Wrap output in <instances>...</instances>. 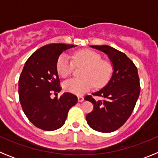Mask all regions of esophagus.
I'll use <instances>...</instances> for the list:
<instances>
[{"mask_svg":"<svg viewBox=\"0 0 158 158\" xmlns=\"http://www.w3.org/2000/svg\"><path fill=\"white\" fill-rule=\"evenodd\" d=\"M77 99H78V101H79V102H83L84 100H85V99H84V97H83V96H78Z\"/></svg>","mask_w":158,"mask_h":158,"instance_id":"34e87169","label":"esophagus"}]
</instances>
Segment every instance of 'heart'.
I'll list each match as a JSON object with an SVG mask.
<instances>
[{"mask_svg": "<svg viewBox=\"0 0 158 158\" xmlns=\"http://www.w3.org/2000/svg\"><path fill=\"white\" fill-rule=\"evenodd\" d=\"M70 57L63 54L57 61V71L62 77L71 75L74 65L85 66L82 70L81 79H70L63 84L66 92L75 95H83L91 90L95 85L97 88L105 85L112 73V65L107 60H102L100 54L91 50H82Z\"/></svg>", "mask_w": 158, "mask_h": 158, "instance_id": "1", "label": "heart"}]
</instances>
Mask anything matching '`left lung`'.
<instances>
[{"label":"left lung","mask_w":158,"mask_h":158,"mask_svg":"<svg viewBox=\"0 0 158 158\" xmlns=\"http://www.w3.org/2000/svg\"><path fill=\"white\" fill-rule=\"evenodd\" d=\"M90 47L107 54L113 73L108 83L93 93L102 100H96L92 96L85 97L93 104V111L86 115V120L95 131L109 133L122 127L135 108L140 93L138 69L126 54L116 49L107 45Z\"/></svg>","instance_id":"obj_1"}]
</instances>
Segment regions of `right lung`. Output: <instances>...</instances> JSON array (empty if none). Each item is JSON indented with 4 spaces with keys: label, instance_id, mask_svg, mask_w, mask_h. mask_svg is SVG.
Here are the masks:
<instances>
[{
    "label": "right lung",
    "instance_id": "add662e5",
    "mask_svg": "<svg viewBox=\"0 0 158 158\" xmlns=\"http://www.w3.org/2000/svg\"><path fill=\"white\" fill-rule=\"evenodd\" d=\"M76 46L52 43L38 49L25 62L19 79V97L23 111L30 122L43 131H51L64 125L68 111L77 97L65 93L58 98L51 97L61 91L57 71L60 54Z\"/></svg>",
    "mask_w": 158,
    "mask_h": 158
}]
</instances>
